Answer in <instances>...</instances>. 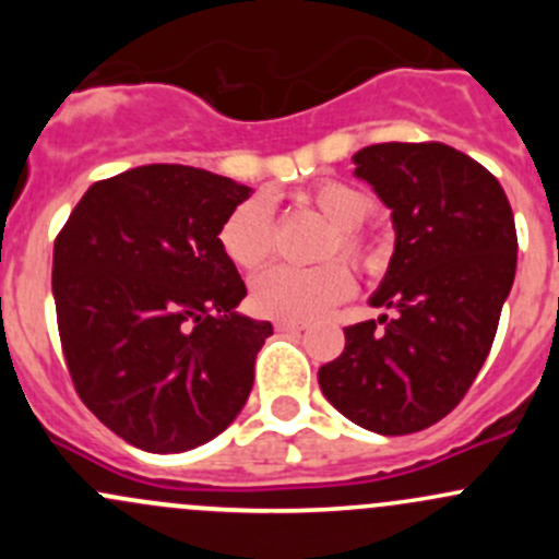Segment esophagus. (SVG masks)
<instances>
[{
    "label": "esophagus",
    "mask_w": 559,
    "mask_h": 559,
    "mask_svg": "<svg viewBox=\"0 0 559 559\" xmlns=\"http://www.w3.org/2000/svg\"><path fill=\"white\" fill-rule=\"evenodd\" d=\"M275 330H278V332H302V330H308V321L278 319V321H275Z\"/></svg>",
    "instance_id": "34e87169"
}]
</instances>
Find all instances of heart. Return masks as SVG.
<instances>
[{
    "instance_id": "b5f03b06",
    "label": "heart",
    "mask_w": 559,
    "mask_h": 559,
    "mask_svg": "<svg viewBox=\"0 0 559 559\" xmlns=\"http://www.w3.org/2000/svg\"><path fill=\"white\" fill-rule=\"evenodd\" d=\"M302 200L316 207L332 224V235L324 246V259L341 257L357 264H370L376 259L373 243L365 238L359 224L373 213V200L359 186L343 180H321ZM224 253L229 262L243 270H257L273 253L275 224L273 205L267 197H251L229 211L222 233ZM354 289V278L341 262L321 264V267H270L251 286L253 311L273 319L308 321L326 313L332 306L346 300Z\"/></svg>"
}]
</instances>
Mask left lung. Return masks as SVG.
I'll return each instance as SVG.
<instances>
[{
    "instance_id": "obj_1",
    "label": "left lung",
    "mask_w": 559,
    "mask_h": 559,
    "mask_svg": "<svg viewBox=\"0 0 559 559\" xmlns=\"http://www.w3.org/2000/svg\"><path fill=\"white\" fill-rule=\"evenodd\" d=\"M354 165L392 211L394 251L368 302L394 316L346 326L319 386L354 425L408 436L465 397L492 348L516 275L514 213L498 178L452 145L379 143Z\"/></svg>"
}]
</instances>
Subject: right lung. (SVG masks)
Segmentation results:
<instances>
[{"instance_id":"add662e5","label":"right lung","mask_w":559,"mask_h":559,"mask_svg":"<svg viewBox=\"0 0 559 559\" xmlns=\"http://www.w3.org/2000/svg\"><path fill=\"white\" fill-rule=\"evenodd\" d=\"M251 189L183 165L97 180L53 243V302L72 384L118 438L154 454L213 441L243 411L270 321L238 313L246 284L224 218Z\"/></svg>"}]
</instances>
